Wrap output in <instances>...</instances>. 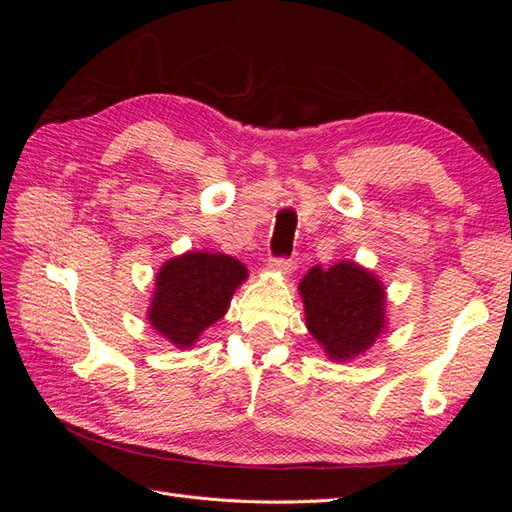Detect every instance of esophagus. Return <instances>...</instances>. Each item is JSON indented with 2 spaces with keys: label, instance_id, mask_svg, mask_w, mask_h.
Masks as SVG:
<instances>
[{
  "label": "esophagus",
  "instance_id": "1",
  "mask_svg": "<svg viewBox=\"0 0 512 512\" xmlns=\"http://www.w3.org/2000/svg\"><path fill=\"white\" fill-rule=\"evenodd\" d=\"M269 267H271V271L280 273V275H290L294 271V260L292 258H271Z\"/></svg>",
  "mask_w": 512,
  "mask_h": 512
}]
</instances>
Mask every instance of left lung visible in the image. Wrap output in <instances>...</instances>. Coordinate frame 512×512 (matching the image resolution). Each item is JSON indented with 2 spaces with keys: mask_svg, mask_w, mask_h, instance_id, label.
Returning <instances> with one entry per match:
<instances>
[{
  "mask_svg": "<svg viewBox=\"0 0 512 512\" xmlns=\"http://www.w3.org/2000/svg\"><path fill=\"white\" fill-rule=\"evenodd\" d=\"M305 327L335 363L365 354L386 333V288L354 260L316 265L299 282Z\"/></svg>",
  "mask_w": 512,
  "mask_h": 512,
  "instance_id": "1",
  "label": "left lung"
}]
</instances>
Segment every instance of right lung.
I'll use <instances>...</instances> for the list:
<instances>
[{
	"label": "right lung",
	"instance_id": "obj_1",
	"mask_svg": "<svg viewBox=\"0 0 512 512\" xmlns=\"http://www.w3.org/2000/svg\"><path fill=\"white\" fill-rule=\"evenodd\" d=\"M245 280L247 269L235 256L192 250L170 258L156 275L147 320L166 342L188 350L228 312Z\"/></svg>",
	"mask_w": 512,
	"mask_h": 512
}]
</instances>
